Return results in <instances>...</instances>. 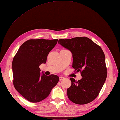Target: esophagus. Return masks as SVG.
<instances>
[{
    "label": "esophagus",
    "mask_w": 120,
    "mask_h": 120,
    "mask_svg": "<svg viewBox=\"0 0 120 120\" xmlns=\"http://www.w3.org/2000/svg\"><path fill=\"white\" fill-rule=\"evenodd\" d=\"M64 79H65L64 77H59V80H60V81H62V80H63Z\"/></svg>",
    "instance_id": "esophagus-1"
}]
</instances>
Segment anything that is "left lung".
Listing matches in <instances>:
<instances>
[{"label": "left lung", "mask_w": 120, "mask_h": 120, "mask_svg": "<svg viewBox=\"0 0 120 120\" xmlns=\"http://www.w3.org/2000/svg\"><path fill=\"white\" fill-rule=\"evenodd\" d=\"M58 43L70 51L73 58L72 67L81 73L82 79L71 78V87L67 94L77 104L89 103L100 93L107 77L105 57L101 47L87 37L59 39Z\"/></svg>", "instance_id": "obj_1"}]
</instances>
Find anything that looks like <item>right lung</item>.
<instances>
[{"mask_svg": "<svg viewBox=\"0 0 120 120\" xmlns=\"http://www.w3.org/2000/svg\"><path fill=\"white\" fill-rule=\"evenodd\" d=\"M58 39H30L19 47L12 62L13 84L24 98L37 103L49 96L59 77L57 75L40 76L39 66L45 63L49 52Z\"/></svg>", "mask_w": 120, "mask_h": 120, "instance_id": "add662e5", "label": "right lung"}]
</instances>
